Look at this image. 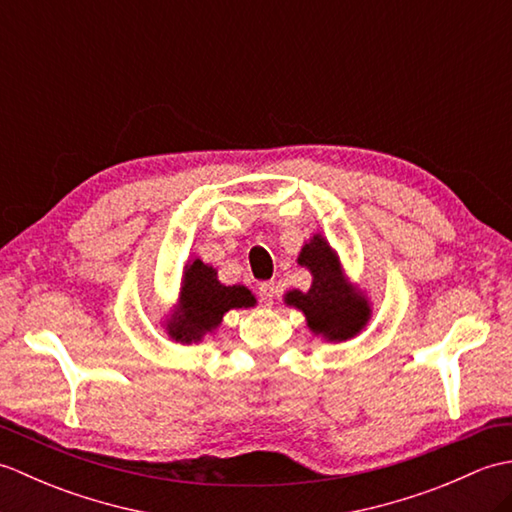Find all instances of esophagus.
I'll return each mask as SVG.
<instances>
[{
    "mask_svg": "<svg viewBox=\"0 0 512 512\" xmlns=\"http://www.w3.org/2000/svg\"><path fill=\"white\" fill-rule=\"evenodd\" d=\"M259 299H262L266 306H273L275 299H277V284H275V281H264V284H259Z\"/></svg>",
    "mask_w": 512,
    "mask_h": 512,
    "instance_id": "34e87169",
    "label": "esophagus"
}]
</instances>
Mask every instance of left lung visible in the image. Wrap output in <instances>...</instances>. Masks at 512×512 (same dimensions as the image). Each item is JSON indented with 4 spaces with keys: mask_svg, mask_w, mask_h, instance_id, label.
<instances>
[{
    "mask_svg": "<svg viewBox=\"0 0 512 512\" xmlns=\"http://www.w3.org/2000/svg\"><path fill=\"white\" fill-rule=\"evenodd\" d=\"M299 264L310 268L312 286L306 292H288V306L306 314L310 330L328 341H347L361 332L372 310L361 292L347 284L339 257L321 235H314L310 244L303 246Z\"/></svg>",
    "mask_w": 512,
    "mask_h": 512,
    "instance_id": "1",
    "label": "left lung"
}]
</instances>
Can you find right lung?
Masks as SVG:
<instances>
[{"instance_id":"right-lung-1","label":"right lung","mask_w":512,"mask_h":512,"mask_svg":"<svg viewBox=\"0 0 512 512\" xmlns=\"http://www.w3.org/2000/svg\"><path fill=\"white\" fill-rule=\"evenodd\" d=\"M250 306H255V297L248 288L220 284L215 268L193 259L184 268L180 308L167 321V332L180 343L200 341L206 332L222 323L228 310Z\"/></svg>"}]
</instances>
